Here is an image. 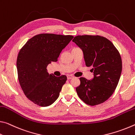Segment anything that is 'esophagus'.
Returning a JSON list of instances; mask_svg holds the SVG:
<instances>
[{
    "instance_id": "34e87169",
    "label": "esophagus",
    "mask_w": 135,
    "mask_h": 135,
    "mask_svg": "<svg viewBox=\"0 0 135 135\" xmlns=\"http://www.w3.org/2000/svg\"><path fill=\"white\" fill-rule=\"evenodd\" d=\"M73 78H74V76L70 75H68V76H67V78H68V79H72Z\"/></svg>"
}]
</instances>
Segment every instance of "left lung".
Returning <instances> with one entry per match:
<instances>
[{
    "label": "left lung",
    "instance_id": "obj_1",
    "mask_svg": "<svg viewBox=\"0 0 135 135\" xmlns=\"http://www.w3.org/2000/svg\"><path fill=\"white\" fill-rule=\"evenodd\" d=\"M72 41L82 50L85 65L92 68L94 74L91 80L79 78L77 94L88 105L102 103L111 96L118 85L122 71L120 53L111 41L99 35H79Z\"/></svg>",
    "mask_w": 135,
    "mask_h": 135
}]
</instances>
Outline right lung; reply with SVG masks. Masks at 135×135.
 Returning a JSON list of instances; mask_svg holds the SVG:
<instances>
[{"instance_id": "1", "label": "right lung", "mask_w": 135, "mask_h": 135, "mask_svg": "<svg viewBox=\"0 0 135 135\" xmlns=\"http://www.w3.org/2000/svg\"><path fill=\"white\" fill-rule=\"evenodd\" d=\"M74 36L39 34L30 39L20 51L17 60L18 78L24 94L35 104L48 107L59 98L66 75L49 74L47 67L57 61Z\"/></svg>"}]
</instances>
